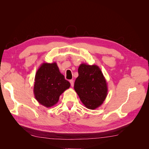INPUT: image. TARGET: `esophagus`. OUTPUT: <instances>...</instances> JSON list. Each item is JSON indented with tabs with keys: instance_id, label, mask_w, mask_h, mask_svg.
Masks as SVG:
<instances>
[{
	"instance_id": "1",
	"label": "esophagus",
	"mask_w": 149,
	"mask_h": 149,
	"mask_svg": "<svg viewBox=\"0 0 149 149\" xmlns=\"http://www.w3.org/2000/svg\"><path fill=\"white\" fill-rule=\"evenodd\" d=\"M70 84H71V87H73V86H74V80L71 79V80H70Z\"/></svg>"
}]
</instances>
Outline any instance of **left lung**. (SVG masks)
<instances>
[{
    "label": "left lung",
    "mask_w": 149,
    "mask_h": 149,
    "mask_svg": "<svg viewBox=\"0 0 149 149\" xmlns=\"http://www.w3.org/2000/svg\"><path fill=\"white\" fill-rule=\"evenodd\" d=\"M74 89L81 101L89 109H96L102 105L107 95L106 80L97 65L81 64Z\"/></svg>",
    "instance_id": "obj_1"
}]
</instances>
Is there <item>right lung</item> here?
<instances>
[{"mask_svg":"<svg viewBox=\"0 0 149 149\" xmlns=\"http://www.w3.org/2000/svg\"><path fill=\"white\" fill-rule=\"evenodd\" d=\"M70 87V82L60 73L56 62L43 63L36 73L34 96L40 104L47 108L55 105L61 94Z\"/></svg>","mask_w":149,"mask_h":149,"instance_id":"add662e5","label":"right lung"}]
</instances>
